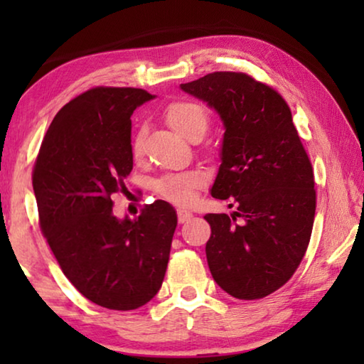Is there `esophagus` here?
I'll list each match as a JSON object with an SVG mask.
<instances>
[{
    "mask_svg": "<svg viewBox=\"0 0 364 364\" xmlns=\"http://www.w3.org/2000/svg\"><path fill=\"white\" fill-rule=\"evenodd\" d=\"M177 217H178V223H186L188 218L192 217V212L191 210H186V208H178Z\"/></svg>",
    "mask_w": 364,
    "mask_h": 364,
    "instance_id": "1",
    "label": "esophagus"
}]
</instances>
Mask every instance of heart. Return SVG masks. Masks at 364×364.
Listing matches in <instances>:
<instances>
[{
  "mask_svg": "<svg viewBox=\"0 0 364 364\" xmlns=\"http://www.w3.org/2000/svg\"><path fill=\"white\" fill-rule=\"evenodd\" d=\"M164 119L168 127L173 129L182 137L192 139L203 136L208 127V114L202 104L196 101L171 102L164 111ZM142 136L137 134L132 142L134 156L141 152ZM202 186V177L197 172H183L176 176H167L156 183L159 196L177 205H188L196 198V191Z\"/></svg>",
  "mask_w": 364,
  "mask_h": 364,
  "instance_id": "b5f03b06",
  "label": "heart"
}]
</instances>
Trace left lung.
Masks as SVG:
<instances>
[{
    "instance_id": "1",
    "label": "left lung",
    "mask_w": 364,
    "mask_h": 364,
    "mask_svg": "<svg viewBox=\"0 0 364 364\" xmlns=\"http://www.w3.org/2000/svg\"><path fill=\"white\" fill-rule=\"evenodd\" d=\"M181 89L215 109L225 129L210 193L232 198L237 210L205 215L208 268L228 295L258 300L285 285L305 257L316 208L311 162L290 107L270 86L220 71Z\"/></svg>"
}]
</instances>
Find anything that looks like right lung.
I'll return each instance as SVG.
<instances>
[{"mask_svg":"<svg viewBox=\"0 0 364 364\" xmlns=\"http://www.w3.org/2000/svg\"><path fill=\"white\" fill-rule=\"evenodd\" d=\"M144 89L94 87L53 119L33 172L39 225L68 280L109 310H136L161 290L177 213L156 200L131 220L112 193L132 171L131 116Z\"/></svg>","mask_w":364,"mask_h":364,"instance_id":"obj_1","label":"right lung"}]
</instances>
